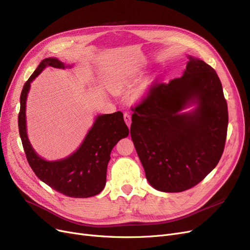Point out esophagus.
I'll return each instance as SVG.
<instances>
[{
  "label": "esophagus",
  "mask_w": 250,
  "mask_h": 250,
  "mask_svg": "<svg viewBox=\"0 0 250 250\" xmlns=\"http://www.w3.org/2000/svg\"><path fill=\"white\" fill-rule=\"evenodd\" d=\"M124 118H125V124H126V125H127V126L129 127V126H130V124H132V120H130V115H129V113L125 112V113L124 114Z\"/></svg>",
  "instance_id": "obj_1"
}]
</instances>
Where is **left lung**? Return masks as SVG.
<instances>
[{
    "label": "left lung",
    "mask_w": 250,
    "mask_h": 250,
    "mask_svg": "<svg viewBox=\"0 0 250 250\" xmlns=\"http://www.w3.org/2000/svg\"><path fill=\"white\" fill-rule=\"evenodd\" d=\"M190 103L192 113L179 111ZM130 137L150 185L180 192L200 183L219 163L228 127L227 101L216 71L189 57L168 84L155 80L132 107Z\"/></svg>",
    "instance_id": "8db88e82"
}]
</instances>
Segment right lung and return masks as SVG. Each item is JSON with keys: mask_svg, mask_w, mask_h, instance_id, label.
Here are the masks:
<instances>
[{"mask_svg": "<svg viewBox=\"0 0 250 250\" xmlns=\"http://www.w3.org/2000/svg\"><path fill=\"white\" fill-rule=\"evenodd\" d=\"M47 65L64 68V64L57 59L43 60L26 81L21 92L18 126L26 158L35 175L52 189L71 198L96 195L106 183V170L112 148L128 135L124 114L117 111L99 115L81 147L74 154L59 161L43 160L34 152L26 134L25 107L30 83Z\"/></svg>", "mask_w": 250, "mask_h": 250, "instance_id": "right-lung-1", "label": "right lung"}]
</instances>
